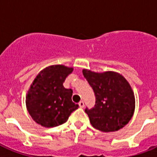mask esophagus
<instances>
[{"mask_svg": "<svg viewBox=\"0 0 157 157\" xmlns=\"http://www.w3.org/2000/svg\"><path fill=\"white\" fill-rule=\"evenodd\" d=\"M78 105H79L80 108H84V106H85V104H84V102L82 101H80L79 103H78Z\"/></svg>", "mask_w": 157, "mask_h": 157, "instance_id": "34e87169", "label": "esophagus"}]
</instances>
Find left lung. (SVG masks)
Here are the masks:
<instances>
[{"mask_svg": "<svg viewBox=\"0 0 157 157\" xmlns=\"http://www.w3.org/2000/svg\"><path fill=\"white\" fill-rule=\"evenodd\" d=\"M83 75L95 94V105L85 109L94 128L112 132L127 125L134 115V92L126 78L119 73H96L83 69Z\"/></svg>", "mask_w": 157, "mask_h": 157, "instance_id": "1", "label": "left lung"}]
</instances>
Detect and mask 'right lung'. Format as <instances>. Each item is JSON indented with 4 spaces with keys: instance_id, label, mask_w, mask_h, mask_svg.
Listing matches in <instances>:
<instances>
[{
    "instance_id": "add662e5",
    "label": "right lung",
    "mask_w": 157,
    "mask_h": 157,
    "mask_svg": "<svg viewBox=\"0 0 157 157\" xmlns=\"http://www.w3.org/2000/svg\"><path fill=\"white\" fill-rule=\"evenodd\" d=\"M72 67L53 65L41 71L34 80L26 98L29 114L45 127L61 125L78 108L71 100V89L63 86Z\"/></svg>"
}]
</instances>
